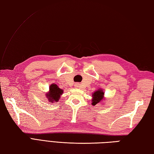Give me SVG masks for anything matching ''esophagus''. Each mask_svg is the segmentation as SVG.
<instances>
[{
    "mask_svg": "<svg viewBox=\"0 0 154 154\" xmlns=\"http://www.w3.org/2000/svg\"><path fill=\"white\" fill-rule=\"evenodd\" d=\"M80 85H80L79 83H75V87H78V88H79V87H80Z\"/></svg>",
    "mask_w": 154,
    "mask_h": 154,
    "instance_id": "obj_1",
    "label": "esophagus"
}]
</instances>
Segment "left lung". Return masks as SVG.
Returning <instances> with one entry per match:
<instances>
[{
    "label": "left lung",
    "instance_id": "8db88e82",
    "mask_svg": "<svg viewBox=\"0 0 154 154\" xmlns=\"http://www.w3.org/2000/svg\"><path fill=\"white\" fill-rule=\"evenodd\" d=\"M103 95H104V93L103 91H102V90H99L97 91H95L94 93V94H93V99L92 100V104L93 105H95L96 104L99 103L100 101H101V100L103 99Z\"/></svg>",
    "mask_w": 154,
    "mask_h": 154
}]
</instances>
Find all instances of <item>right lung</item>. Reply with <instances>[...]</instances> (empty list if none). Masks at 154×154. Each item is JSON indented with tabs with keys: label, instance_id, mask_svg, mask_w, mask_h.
Returning a JSON list of instances; mask_svg holds the SVG:
<instances>
[{
	"label": "right lung",
	"instance_id": "right-lung-1",
	"mask_svg": "<svg viewBox=\"0 0 154 154\" xmlns=\"http://www.w3.org/2000/svg\"><path fill=\"white\" fill-rule=\"evenodd\" d=\"M63 91L57 87V85L52 84L50 87V92L47 94L48 100L51 102H57L60 98V95L62 94Z\"/></svg>",
	"mask_w": 154,
	"mask_h": 154
}]
</instances>
